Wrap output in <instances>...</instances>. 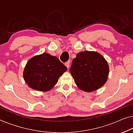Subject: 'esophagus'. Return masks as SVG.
Wrapping results in <instances>:
<instances>
[{
	"label": "esophagus",
	"mask_w": 133,
	"mask_h": 133,
	"mask_svg": "<svg viewBox=\"0 0 133 133\" xmlns=\"http://www.w3.org/2000/svg\"><path fill=\"white\" fill-rule=\"evenodd\" d=\"M65 66L67 67V69H69V67H70V61H68L66 63H65Z\"/></svg>",
	"instance_id": "1"
}]
</instances>
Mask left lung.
Returning a JSON list of instances; mask_svg holds the SVG:
<instances>
[{
  "instance_id": "obj_1",
  "label": "left lung",
  "mask_w": 133,
  "mask_h": 133,
  "mask_svg": "<svg viewBox=\"0 0 133 133\" xmlns=\"http://www.w3.org/2000/svg\"><path fill=\"white\" fill-rule=\"evenodd\" d=\"M70 73L78 88L91 92L99 89L107 80L109 67L103 56L96 52L84 51L76 54Z\"/></svg>"
}]
</instances>
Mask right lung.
<instances>
[{
    "label": "right lung",
    "mask_w": 133,
    "mask_h": 133,
    "mask_svg": "<svg viewBox=\"0 0 133 133\" xmlns=\"http://www.w3.org/2000/svg\"><path fill=\"white\" fill-rule=\"evenodd\" d=\"M67 67L54 57L47 53L29 59L23 72V78L29 87L38 91H48L57 83Z\"/></svg>",
    "instance_id": "1"
}]
</instances>
